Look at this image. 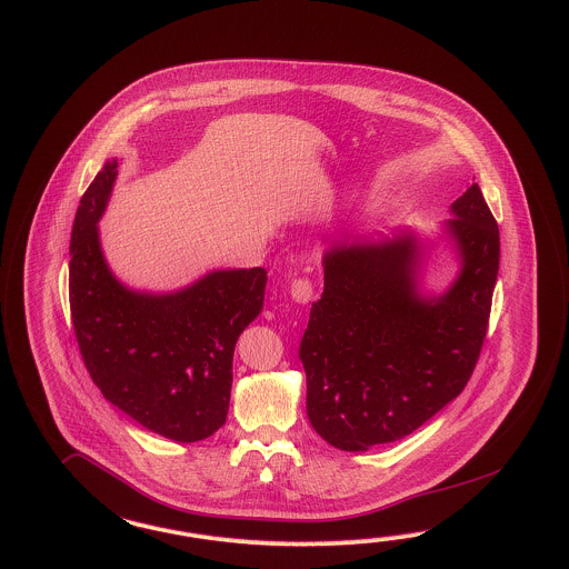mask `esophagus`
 I'll list each match as a JSON object with an SVG mask.
<instances>
[{"instance_id":"34e87169","label":"esophagus","mask_w":569,"mask_h":569,"mask_svg":"<svg viewBox=\"0 0 569 569\" xmlns=\"http://www.w3.org/2000/svg\"><path fill=\"white\" fill-rule=\"evenodd\" d=\"M291 297L297 303H308L313 299V282L308 276H297L291 282Z\"/></svg>"}]
</instances>
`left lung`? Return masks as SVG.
<instances>
[{"mask_svg":"<svg viewBox=\"0 0 569 569\" xmlns=\"http://www.w3.org/2000/svg\"><path fill=\"white\" fill-rule=\"evenodd\" d=\"M452 213L446 230L462 268L438 299L415 289L412 234L341 242L325 256V293L312 303L299 358L308 417L330 446L365 452L402 440L469 383L488 332L500 237L477 183Z\"/></svg>","mask_w":569,"mask_h":569,"instance_id":"1","label":"left lung"}]
</instances>
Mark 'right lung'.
Here are the masks:
<instances>
[{
  "mask_svg": "<svg viewBox=\"0 0 569 569\" xmlns=\"http://www.w3.org/2000/svg\"><path fill=\"white\" fill-rule=\"evenodd\" d=\"M117 178L112 159L74 216L69 301L77 346L102 396L150 431L199 441L226 422L240 332L263 306L268 272L218 270L180 293L128 291L110 274L98 228Z\"/></svg>",
  "mask_w": 569,
  "mask_h": 569,
  "instance_id": "add662e5",
  "label": "right lung"
}]
</instances>
